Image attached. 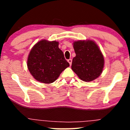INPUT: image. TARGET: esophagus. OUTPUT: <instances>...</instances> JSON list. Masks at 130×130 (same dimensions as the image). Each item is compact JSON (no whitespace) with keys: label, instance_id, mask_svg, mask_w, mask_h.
<instances>
[{"label":"esophagus","instance_id":"1","mask_svg":"<svg viewBox=\"0 0 130 130\" xmlns=\"http://www.w3.org/2000/svg\"><path fill=\"white\" fill-rule=\"evenodd\" d=\"M67 61L69 62V64H70V65L71 66L72 65V60L71 59V58H70V59H69L68 60H67Z\"/></svg>","mask_w":130,"mask_h":130}]
</instances>
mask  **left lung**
I'll use <instances>...</instances> for the list:
<instances>
[{"label": "left lung", "mask_w": 130, "mask_h": 130, "mask_svg": "<svg viewBox=\"0 0 130 130\" xmlns=\"http://www.w3.org/2000/svg\"><path fill=\"white\" fill-rule=\"evenodd\" d=\"M76 57L73 58L72 69L82 80L91 82L101 75L104 58L98 46L92 40L73 42Z\"/></svg>", "instance_id": "1"}]
</instances>
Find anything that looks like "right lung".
<instances>
[{"label": "right lung", "instance_id": "add662e5", "mask_svg": "<svg viewBox=\"0 0 130 130\" xmlns=\"http://www.w3.org/2000/svg\"><path fill=\"white\" fill-rule=\"evenodd\" d=\"M69 66L56 41L42 40L37 42L31 49L27 60L28 69L34 78L47 84L56 81Z\"/></svg>", "mask_w": 130, "mask_h": 130}]
</instances>
